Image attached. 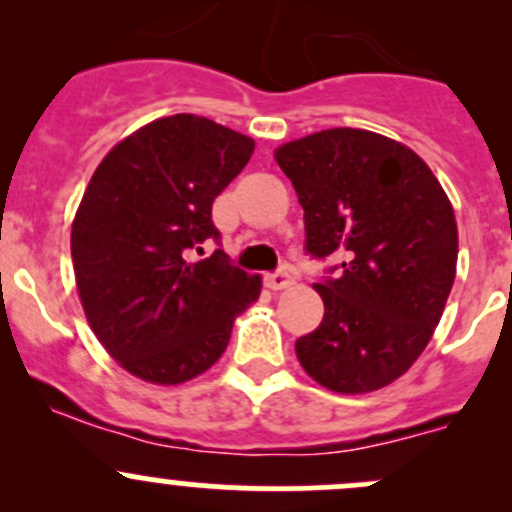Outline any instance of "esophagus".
<instances>
[{
  "instance_id": "obj_1",
  "label": "esophagus",
  "mask_w": 512,
  "mask_h": 512,
  "mask_svg": "<svg viewBox=\"0 0 512 512\" xmlns=\"http://www.w3.org/2000/svg\"><path fill=\"white\" fill-rule=\"evenodd\" d=\"M265 285L270 289H285L289 285H294V277H292V272L287 270V267H282V270L272 272V275L265 277Z\"/></svg>"
}]
</instances>
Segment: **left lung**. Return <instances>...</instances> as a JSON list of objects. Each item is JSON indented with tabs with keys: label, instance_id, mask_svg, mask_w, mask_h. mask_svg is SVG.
<instances>
[{
	"label": "left lung",
	"instance_id": "8db88e82",
	"mask_svg": "<svg viewBox=\"0 0 512 512\" xmlns=\"http://www.w3.org/2000/svg\"><path fill=\"white\" fill-rule=\"evenodd\" d=\"M304 210V250L337 265L314 282L324 319L299 364L339 394L399 379L426 349L456 280L458 227L441 183L411 148L329 128L275 151Z\"/></svg>",
	"mask_w": 512,
	"mask_h": 512
}]
</instances>
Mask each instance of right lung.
Masks as SVG:
<instances>
[{
	"instance_id": "1",
	"label": "right lung",
	"mask_w": 512,
	"mask_h": 512,
	"mask_svg": "<svg viewBox=\"0 0 512 512\" xmlns=\"http://www.w3.org/2000/svg\"><path fill=\"white\" fill-rule=\"evenodd\" d=\"M255 141L195 113L158 118L118 143L81 198L71 260L86 319L106 352L153 384L215 364L262 280L223 250L193 262L220 230L213 200Z\"/></svg>"
}]
</instances>
